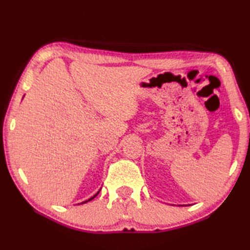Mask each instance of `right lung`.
<instances>
[{
    "instance_id": "add662e5",
    "label": "right lung",
    "mask_w": 250,
    "mask_h": 250,
    "mask_svg": "<svg viewBox=\"0 0 250 250\" xmlns=\"http://www.w3.org/2000/svg\"><path fill=\"white\" fill-rule=\"evenodd\" d=\"M98 194H99V192H98V193H97V194H94V195H93V196H92V198H90V199H89V200H88V201H84V202H83V203H86V202H89V201H91V200H93V199H94V198H95V196H97V195H98Z\"/></svg>"
}]
</instances>
